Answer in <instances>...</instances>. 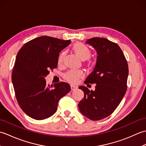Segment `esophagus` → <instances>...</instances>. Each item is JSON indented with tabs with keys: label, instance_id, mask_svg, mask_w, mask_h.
<instances>
[{
	"label": "esophagus",
	"instance_id": "34e87169",
	"mask_svg": "<svg viewBox=\"0 0 146 146\" xmlns=\"http://www.w3.org/2000/svg\"><path fill=\"white\" fill-rule=\"evenodd\" d=\"M77 88H78V87H77V86H74V85H71V90L72 91L75 90H76Z\"/></svg>",
	"mask_w": 146,
	"mask_h": 146
}]
</instances>
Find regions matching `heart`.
Masks as SVG:
<instances>
[{
    "label": "heart",
    "mask_w": 146,
    "mask_h": 146,
    "mask_svg": "<svg viewBox=\"0 0 146 146\" xmlns=\"http://www.w3.org/2000/svg\"><path fill=\"white\" fill-rule=\"evenodd\" d=\"M73 51L78 56L79 58L81 59L82 60L87 61L88 66H92V63L90 60V56L91 55V51L88 48L86 47L85 45L82 44L80 42H77L76 44L73 46L72 48ZM66 55V52L64 51L61 52L59 55L58 58V63L61 64L63 63L64 59ZM85 73L82 70L78 71H69L66 73L64 74V78L66 80L67 82L71 83H76L78 82L80 79L84 78Z\"/></svg>",
    "instance_id": "heart-1"
}]
</instances>
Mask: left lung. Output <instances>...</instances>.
I'll return each instance as SVG.
<instances>
[{"label":"left lung","instance_id":"obj_1","mask_svg":"<svg viewBox=\"0 0 146 146\" xmlns=\"http://www.w3.org/2000/svg\"><path fill=\"white\" fill-rule=\"evenodd\" d=\"M86 44L97 52L94 71L85 83H95L94 91L80 86L84 98L78 104L81 113L92 120H99L112 113L127 90L129 68L124 54L117 44L104 38L88 39Z\"/></svg>","mask_w":146,"mask_h":146}]
</instances>
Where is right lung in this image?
Returning <instances> with one entry per match:
<instances>
[{
    "label": "right lung",
    "instance_id": "obj_1",
    "mask_svg": "<svg viewBox=\"0 0 146 146\" xmlns=\"http://www.w3.org/2000/svg\"><path fill=\"white\" fill-rule=\"evenodd\" d=\"M71 43L43 36L24 44L19 51L12 74L15 97L21 109L36 120L52 115L60 99L70 91L65 82L47 85L45 77L57 68L59 53Z\"/></svg>",
    "mask_w": 146,
    "mask_h": 146
}]
</instances>
